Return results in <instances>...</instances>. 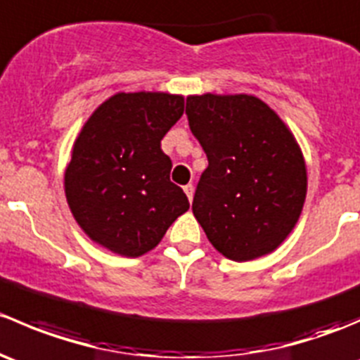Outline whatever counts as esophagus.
I'll return each instance as SVG.
<instances>
[{
    "mask_svg": "<svg viewBox=\"0 0 360 360\" xmlns=\"http://www.w3.org/2000/svg\"><path fill=\"white\" fill-rule=\"evenodd\" d=\"M184 190V193H186V197H188V200H193V186H191V184H186V186L183 188Z\"/></svg>",
    "mask_w": 360,
    "mask_h": 360,
    "instance_id": "1",
    "label": "esophagus"
}]
</instances>
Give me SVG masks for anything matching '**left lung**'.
Returning <instances> with one entry per match:
<instances>
[{
    "label": "left lung",
    "mask_w": 360,
    "mask_h": 360,
    "mask_svg": "<svg viewBox=\"0 0 360 360\" xmlns=\"http://www.w3.org/2000/svg\"><path fill=\"white\" fill-rule=\"evenodd\" d=\"M186 115L209 160L193 198L209 242L240 263L274 252L307 198V163L291 129L249 94L188 96Z\"/></svg>",
    "instance_id": "left-lung-1"
}]
</instances>
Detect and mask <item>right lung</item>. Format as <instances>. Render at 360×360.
<instances>
[{"label": "right lung", "mask_w": 360, "mask_h": 360, "mask_svg": "<svg viewBox=\"0 0 360 360\" xmlns=\"http://www.w3.org/2000/svg\"><path fill=\"white\" fill-rule=\"evenodd\" d=\"M183 112L179 94L118 92L82 127L64 191L78 226L101 248L143 256L190 209L184 191L170 183L172 162L160 148Z\"/></svg>", "instance_id": "1"}]
</instances>
